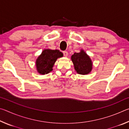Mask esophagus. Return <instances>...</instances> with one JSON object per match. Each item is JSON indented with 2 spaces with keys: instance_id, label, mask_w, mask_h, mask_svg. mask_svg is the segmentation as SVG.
<instances>
[{
  "instance_id": "esophagus-1",
  "label": "esophagus",
  "mask_w": 129,
  "mask_h": 129,
  "mask_svg": "<svg viewBox=\"0 0 129 129\" xmlns=\"http://www.w3.org/2000/svg\"><path fill=\"white\" fill-rule=\"evenodd\" d=\"M63 54H64V56L67 57L68 56V53L67 51H63Z\"/></svg>"
}]
</instances>
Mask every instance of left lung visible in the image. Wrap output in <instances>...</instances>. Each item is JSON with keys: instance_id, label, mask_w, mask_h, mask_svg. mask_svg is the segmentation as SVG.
I'll use <instances>...</instances> for the list:
<instances>
[{"instance_id": "1", "label": "left lung", "mask_w": 129, "mask_h": 129, "mask_svg": "<svg viewBox=\"0 0 129 129\" xmlns=\"http://www.w3.org/2000/svg\"><path fill=\"white\" fill-rule=\"evenodd\" d=\"M76 71L80 75H87L92 69V62L89 57L84 51L75 53L71 57Z\"/></svg>"}]
</instances>
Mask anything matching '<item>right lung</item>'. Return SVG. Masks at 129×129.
Wrapping results in <instances>:
<instances>
[{
  "mask_svg": "<svg viewBox=\"0 0 129 129\" xmlns=\"http://www.w3.org/2000/svg\"><path fill=\"white\" fill-rule=\"evenodd\" d=\"M63 54L59 50L45 49L36 60V67L38 72L45 75L51 72L54 62L58 58L61 57Z\"/></svg>",
  "mask_w": 129,
  "mask_h": 129,
  "instance_id": "add662e5",
  "label": "right lung"
}]
</instances>
